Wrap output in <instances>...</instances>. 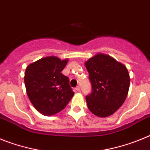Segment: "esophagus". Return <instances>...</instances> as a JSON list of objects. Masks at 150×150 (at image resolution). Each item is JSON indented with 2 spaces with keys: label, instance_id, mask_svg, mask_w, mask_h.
<instances>
[{
  "label": "esophagus",
  "instance_id": "esophagus-1",
  "mask_svg": "<svg viewBox=\"0 0 150 150\" xmlns=\"http://www.w3.org/2000/svg\"><path fill=\"white\" fill-rule=\"evenodd\" d=\"M75 90H76V91H81V88H80V87H79V86H78V87H76V88H75Z\"/></svg>",
  "mask_w": 150,
  "mask_h": 150
}]
</instances>
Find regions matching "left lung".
Segmentation results:
<instances>
[{"mask_svg": "<svg viewBox=\"0 0 150 150\" xmlns=\"http://www.w3.org/2000/svg\"><path fill=\"white\" fill-rule=\"evenodd\" d=\"M92 91L88 107L99 117H107L122 106L127 96L130 76L127 68L109 55L98 53L85 62Z\"/></svg>", "mask_w": 150, "mask_h": 150, "instance_id": "left-lung-1", "label": "left lung"}]
</instances>
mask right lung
Wrapping results in <instances>:
<instances>
[{"label": "right lung", "mask_w": 150, "mask_h": 150, "mask_svg": "<svg viewBox=\"0 0 150 150\" xmlns=\"http://www.w3.org/2000/svg\"><path fill=\"white\" fill-rule=\"evenodd\" d=\"M68 59L44 57L27 66L24 81L30 101L39 112L53 115L66 108L74 96L69 79L62 75Z\"/></svg>", "instance_id": "add662e5"}]
</instances>
